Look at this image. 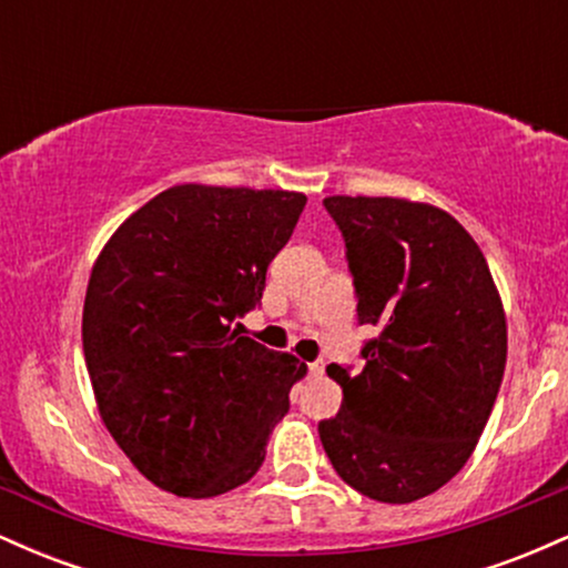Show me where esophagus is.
I'll use <instances>...</instances> for the list:
<instances>
[{
	"label": "esophagus",
	"instance_id": "esophagus-1",
	"mask_svg": "<svg viewBox=\"0 0 568 568\" xmlns=\"http://www.w3.org/2000/svg\"><path fill=\"white\" fill-rule=\"evenodd\" d=\"M310 374L312 376H323L325 374V361H312L310 363Z\"/></svg>",
	"mask_w": 568,
	"mask_h": 568
}]
</instances>
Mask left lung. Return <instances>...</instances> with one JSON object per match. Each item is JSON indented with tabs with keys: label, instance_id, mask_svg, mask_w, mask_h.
Instances as JSON below:
<instances>
[{
	"label": "left lung",
	"instance_id": "8db88e82",
	"mask_svg": "<svg viewBox=\"0 0 568 568\" xmlns=\"http://www.w3.org/2000/svg\"><path fill=\"white\" fill-rule=\"evenodd\" d=\"M347 247L363 371L331 363L342 408L317 425L344 484L406 505L470 459L507 361V325L480 247L440 207L397 197H325Z\"/></svg>",
	"mask_w": 568,
	"mask_h": 568
}]
</instances>
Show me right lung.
<instances>
[{"label":"right lung","instance_id":"1","mask_svg":"<svg viewBox=\"0 0 568 568\" xmlns=\"http://www.w3.org/2000/svg\"><path fill=\"white\" fill-rule=\"evenodd\" d=\"M304 205L283 189L171 186L93 266L82 349L98 410L139 473L175 497L247 484L306 374L232 328L262 304Z\"/></svg>","mask_w":568,"mask_h":568}]
</instances>
